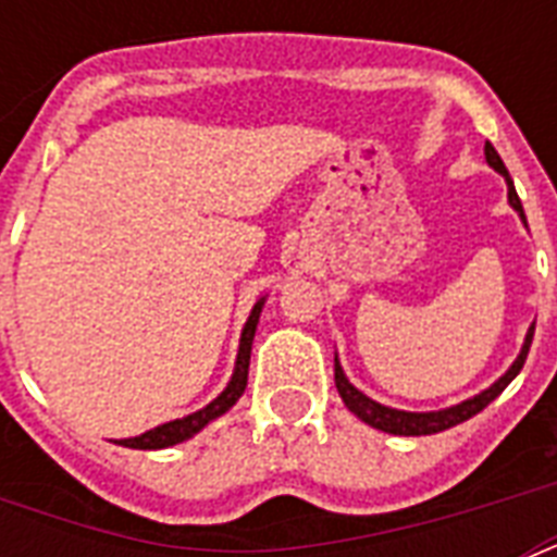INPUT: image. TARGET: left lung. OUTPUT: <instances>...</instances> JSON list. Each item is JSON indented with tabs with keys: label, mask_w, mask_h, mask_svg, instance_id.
<instances>
[{
	"label": "left lung",
	"mask_w": 557,
	"mask_h": 557,
	"mask_svg": "<svg viewBox=\"0 0 557 557\" xmlns=\"http://www.w3.org/2000/svg\"><path fill=\"white\" fill-rule=\"evenodd\" d=\"M485 161H488V164H492L497 173H503V176H506V185H509V205L518 210L520 219L527 222V213H523V205H520L518 190H515V185H511L509 170H506L503 159L497 156V150H494L488 141H485ZM532 335H535V326L529 330L527 344H523V349H520L518 361L509 367V372H506L500 381H494L492 387L483 389L480 396L468 398V401H462V405H457V407H448V410H436V413H407V410H393V407H384V405H379V401H372L370 396H364L361 389H356L352 384H349L347 375H344V370H341L338 358H335V387H338L341 398H344V405H347L349 410H352V413L361 419V422L372 424V428H379V431H384V433H396V436H428V433L448 431V428H454V424L466 422V419H471V416L480 413L483 407L492 405L494 398L500 396L503 389L509 387L511 379H515V375L523 370V364H527L529 347H532Z\"/></svg>",
	"instance_id": "obj_1"
}]
</instances>
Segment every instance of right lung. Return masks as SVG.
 <instances>
[{"instance_id":"right-lung-1","label":"right lung","mask_w":557,"mask_h":557,"mask_svg":"<svg viewBox=\"0 0 557 557\" xmlns=\"http://www.w3.org/2000/svg\"><path fill=\"white\" fill-rule=\"evenodd\" d=\"M262 304L265 300H257V306L251 309V318L245 323L243 338H239V352H236V367L234 375H231V384H227L222 393H219L208 407H201L196 413L185 416V419H176V422L159 424L152 431L141 433V436H133V440H121L117 445L124 448H138V450H159L170 448V445H178V442L190 440L193 433H199L208 422H213L216 416H222L225 410L236 405V398L245 393V384H248V361H251V344H253V332H257V321H260Z\"/></svg>"}]
</instances>
